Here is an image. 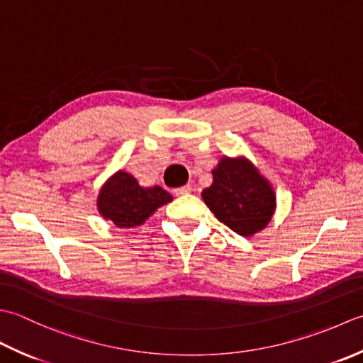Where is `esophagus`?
Wrapping results in <instances>:
<instances>
[{
	"instance_id": "esophagus-1",
	"label": "esophagus",
	"mask_w": 363,
	"mask_h": 363,
	"mask_svg": "<svg viewBox=\"0 0 363 363\" xmlns=\"http://www.w3.org/2000/svg\"><path fill=\"white\" fill-rule=\"evenodd\" d=\"M194 191V188H192V184H186V186H182V188H177L174 189V192L177 196H184V194H191V192Z\"/></svg>"
}]
</instances>
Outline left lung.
I'll list each match as a JSON object with an SVG mask.
<instances>
[{
    "label": "left lung",
    "mask_w": 363,
    "mask_h": 363,
    "mask_svg": "<svg viewBox=\"0 0 363 363\" xmlns=\"http://www.w3.org/2000/svg\"><path fill=\"white\" fill-rule=\"evenodd\" d=\"M211 174L213 183L202 191V199L219 223L244 238L264 230L276 213L277 197L260 169L244 155H223Z\"/></svg>",
    "instance_id": "8db88e82"
}]
</instances>
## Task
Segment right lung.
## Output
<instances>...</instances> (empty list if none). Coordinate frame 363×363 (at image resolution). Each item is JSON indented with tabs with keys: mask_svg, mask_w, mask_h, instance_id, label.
Wrapping results in <instances>:
<instances>
[{
	"mask_svg": "<svg viewBox=\"0 0 363 363\" xmlns=\"http://www.w3.org/2000/svg\"><path fill=\"white\" fill-rule=\"evenodd\" d=\"M172 201L174 197L166 189L140 186L136 177L119 169L101 184L97 210L117 228H135L143 225L160 206Z\"/></svg>",
	"mask_w": 363,
	"mask_h": 363,
	"instance_id": "add662e5",
	"label": "right lung"
}]
</instances>
